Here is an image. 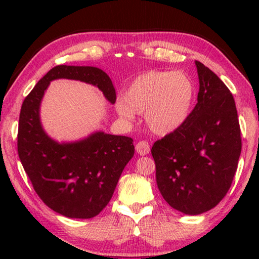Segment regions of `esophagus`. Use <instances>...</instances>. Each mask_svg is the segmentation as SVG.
Wrapping results in <instances>:
<instances>
[{
	"instance_id": "esophagus-1",
	"label": "esophagus",
	"mask_w": 259,
	"mask_h": 259,
	"mask_svg": "<svg viewBox=\"0 0 259 259\" xmlns=\"http://www.w3.org/2000/svg\"><path fill=\"white\" fill-rule=\"evenodd\" d=\"M136 151L138 154L146 155L150 153V145H148L147 141H139V143L136 145Z\"/></svg>"
}]
</instances>
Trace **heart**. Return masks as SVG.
Returning a JSON list of instances; mask_svg holds the SVG:
<instances>
[{
	"label": "heart",
	"instance_id": "obj_1",
	"mask_svg": "<svg viewBox=\"0 0 259 259\" xmlns=\"http://www.w3.org/2000/svg\"><path fill=\"white\" fill-rule=\"evenodd\" d=\"M194 99L196 86L186 73L150 70L131 81L115 108L127 121L134 120L136 113H145L150 131L167 136L186 121Z\"/></svg>",
	"mask_w": 259,
	"mask_h": 259
}]
</instances>
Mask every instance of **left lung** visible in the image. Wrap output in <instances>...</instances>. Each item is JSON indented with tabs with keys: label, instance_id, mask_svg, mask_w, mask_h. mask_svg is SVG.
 Listing matches in <instances>:
<instances>
[{
	"label": "left lung",
	"instance_id": "left-lung-1",
	"mask_svg": "<svg viewBox=\"0 0 259 259\" xmlns=\"http://www.w3.org/2000/svg\"><path fill=\"white\" fill-rule=\"evenodd\" d=\"M198 102L186 121L155 141L157 185L175 210L196 215L213 208L231 186L242 139L235 99L225 83L196 61Z\"/></svg>",
	"mask_w": 259,
	"mask_h": 259
}]
</instances>
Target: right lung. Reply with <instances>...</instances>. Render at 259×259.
I'll use <instances>...</instances> for the list:
<instances>
[{
	"label": "right lung",
	"mask_w": 259,
	"mask_h": 259,
	"mask_svg": "<svg viewBox=\"0 0 259 259\" xmlns=\"http://www.w3.org/2000/svg\"><path fill=\"white\" fill-rule=\"evenodd\" d=\"M59 79L90 83L112 105L115 102L114 86L104 70L56 66L24 99L17 151L35 192L48 207L68 218H93L109 203L123 168L134 155L133 140L102 131L76 141L52 139L41 123L40 107L49 83Z\"/></svg>",
	"instance_id": "right-lung-1"
}]
</instances>
